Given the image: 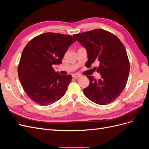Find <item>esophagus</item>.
<instances>
[{
    "label": "esophagus",
    "instance_id": "esophagus-1",
    "mask_svg": "<svg viewBox=\"0 0 149 149\" xmlns=\"http://www.w3.org/2000/svg\"><path fill=\"white\" fill-rule=\"evenodd\" d=\"M72 76H73V78H79L80 77H81V76L78 74H72Z\"/></svg>",
    "mask_w": 149,
    "mask_h": 149
}]
</instances>
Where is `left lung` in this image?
Here are the masks:
<instances>
[{"label":"left lung","mask_w":149,"mask_h":149,"mask_svg":"<svg viewBox=\"0 0 149 149\" xmlns=\"http://www.w3.org/2000/svg\"><path fill=\"white\" fill-rule=\"evenodd\" d=\"M73 37L86 49L88 61L86 65L91 66L94 61H100L97 71L101 78L96 79L87 76L90 83L83 90L84 95L100 105L114 101L125 88L129 74V61L124 45L115 35L102 29Z\"/></svg>","instance_id":"8db88e82"}]
</instances>
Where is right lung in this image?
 Listing matches in <instances>:
<instances>
[{
    "label": "right lung",
    "instance_id": "add662e5",
    "mask_svg": "<svg viewBox=\"0 0 149 149\" xmlns=\"http://www.w3.org/2000/svg\"><path fill=\"white\" fill-rule=\"evenodd\" d=\"M76 42L71 35L48 32L31 39L22 52L18 75L25 92L40 105L55 102L65 95L72 76L55 72L66 51Z\"/></svg>",
    "mask_w": 149,
    "mask_h": 149
}]
</instances>
